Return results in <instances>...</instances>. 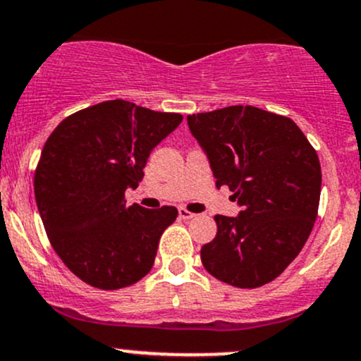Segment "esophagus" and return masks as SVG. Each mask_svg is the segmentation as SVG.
<instances>
[{
	"mask_svg": "<svg viewBox=\"0 0 361 361\" xmlns=\"http://www.w3.org/2000/svg\"><path fill=\"white\" fill-rule=\"evenodd\" d=\"M178 214H180L181 219H193V217H195V214L190 212V211H187V209H185V207H180V209H178Z\"/></svg>",
	"mask_w": 361,
	"mask_h": 361,
	"instance_id": "1",
	"label": "esophagus"
}]
</instances>
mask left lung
<instances>
[{
  "label": "left lung",
  "mask_w": 361,
  "mask_h": 361,
  "mask_svg": "<svg viewBox=\"0 0 361 361\" xmlns=\"http://www.w3.org/2000/svg\"><path fill=\"white\" fill-rule=\"evenodd\" d=\"M187 120L216 187L226 185L243 209L238 217H214L217 235L202 247V264L231 286H264L283 274L310 236L322 185L319 156L291 118L253 106Z\"/></svg>",
  "instance_id": "8db88e82"
}]
</instances>
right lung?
<instances>
[{"label":"right lung","mask_w":361,"mask_h":361,"mask_svg":"<svg viewBox=\"0 0 361 361\" xmlns=\"http://www.w3.org/2000/svg\"><path fill=\"white\" fill-rule=\"evenodd\" d=\"M183 116L114 99L70 114L46 140L34 193L63 264L99 290L135 284L152 269L159 238L178 211L126 205L150 152Z\"/></svg>","instance_id":"obj_1"}]
</instances>
